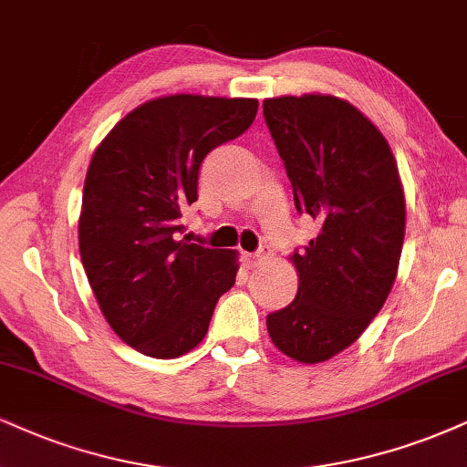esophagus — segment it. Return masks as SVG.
Masks as SVG:
<instances>
[{"label": "esophagus", "instance_id": "1", "mask_svg": "<svg viewBox=\"0 0 467 467\" xmlns=\"http://www.w3.org/2000/svg\"><path fill=\"white\" fill-rule=\"evenodd\" d=\"M266 260H268V249H260L257 253H253V255H249L251 266H260V264Z\"/></svg>", "mask_w": 467, "mask_h": 467}]
</instances>
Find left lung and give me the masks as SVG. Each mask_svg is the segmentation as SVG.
Segmentation results:
<instances>
[{
	"mask_svg": "<svg viewBox=\"0 0 467 467\" xmlns=\"http://www.w3.org/2000/svg\"><path fill=\"white\" fill-rule=\"evenodd\" d=\"M264 119L295 190L320 232L295 251L296 298L266 316L273 344L318 364L355 342L392 290L405 238V194L381 131L329 95L264 101Z\"/></svg>",
	"mask_w": 467,
	"mask_h": 467,
	"instance_id": "obj_1",
	"label": "left lung"
}]
</instances>
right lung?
Listing matches in <instances>:
<instances>
[{
	"label": "right lung",
	"mask_w": 467,
	"mask_h": 467,
	"mask_svg": "<svg viewBox=\"0 0 467 467\" xmlns=\"http://www.w3.org/2000/svg\"><path fill=\"white\" fill-rule=\"evenodd\" d=\"M255 114L257 99L160 97L120 119L90 160L79 255L108 325L142 355L171 359L197 347L235 284V253L177 234L203 158Z\"/></svg>",
	"instance_id": "obj_1"
}]
</instances>
